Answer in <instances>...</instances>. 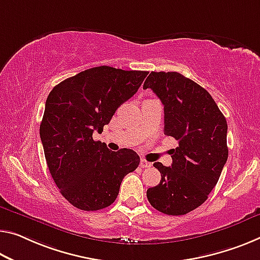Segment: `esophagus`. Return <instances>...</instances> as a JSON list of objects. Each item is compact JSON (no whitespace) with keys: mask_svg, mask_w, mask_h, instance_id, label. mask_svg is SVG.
<instances>
[{"mask_svg":"<svg viewBox=\"0 0 260 260\" xmlns=\"http://www.w3.org/2000/svg\"><path fill=\"white\" fill-rule=\"evenodd\" d=\"M139 165H141L142 169H146V167H151V166H152V164L149 162V161H146V160H144V159H142L141 164H139Z\"/></svg>","mask_w":260,"mask_h":260,"instance_id":"esophagus-1","label":"esophagus"}]
</instances>
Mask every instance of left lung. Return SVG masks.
I'll list each match as a JSON object with an SVG mask.
<instances>
[{
	"mask_svg": "<svg viewBox=\"0 0 260 260\" xmlns=\"http://www.w3.org/2000/svg\"><path fill=\"white\" fill-rule=\"evenodd\" d=\"M143 88L160 99L164 134L179 142L171 150L170 167L153 164L161 180L147 189L146 197L160 213L185 215L208 199L225 165V117L208 91L178 72H151Z\"/></svg>",
	"mask_w": 260,
	"mask_h": 260,
	"instance_id": "8db88e82",
	"label": "left lung"
}]
</instances>
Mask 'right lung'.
Listing matches in <instances>:
<instances>
[{
	"instance_id": "1",
	"label": "right lung",
	"mask_w": 260,
	"mask_h": 260,
	"mask_svg": "<svg viewBox=\"0 0 260 260\" xmlns=\"http://www.w3.org/2000/svg\"><path fill=\"white\" fill-rule=\"evenodd\" d=\"M147 74L93 67L63 80L47 96L39 129L44 153L55 185L75 208L93 211L110 206L123 178L138 167L135 151H110L93 134L102 133Z\"/></svg>"
}]
</instances>
